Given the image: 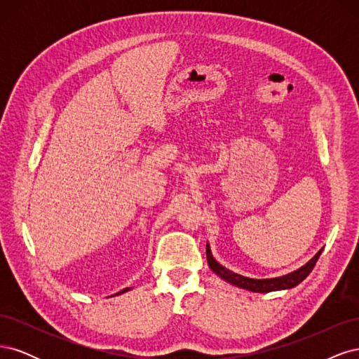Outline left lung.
Segmentation results:
<instances>
[{"instance_id": "1", "label": "left lung", "mask_w": 359, "mask_h": 359, "mask_svg": "<svg viewBox=\"0 0 359 359\" xmlns=\"http://www.w3.org/2000/svg\"><path fill=\"white\" fill-rule=\"evenodd\" d=\"M320 253H322V250H319V252L314 255V257L311 260H309L306 265L301 266L297 271H293V273H290L287 276L276 277V278L257 280V278H248V277L240 276V274H236V273H232V271H229L227 268H224L223 265H220L212 257L210 245L206 244V260H208L210 268L214 271L217 276H220L223 280L227 281V283L235 285V286L241 287V289H247L250 292H259V293L281 290V289H290L293 286L299 285L301 281L311 273V269L314 268V265H316Z\"/></svg>"}]
</instances>
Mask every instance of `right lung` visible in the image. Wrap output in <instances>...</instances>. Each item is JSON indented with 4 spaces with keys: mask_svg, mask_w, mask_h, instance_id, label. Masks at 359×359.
I'll use <instances>...</instances> for the list:
<instances>
[{
    "mask_svg": "<svg viewBox=\"0 0 359 359\" xmlns=\"http://www.w3.org/2000/svg\"><path fill=\"white\" fill-rule=\"evenodd\" d=\"M127 290H130V289H128V287H126V289H123L121 292H118V293H116V295H121V293H124V292H127Z\"/></svg>",
    "mask_w": 359,
    "mask_h": 359,
    "instance_id": "add662e5",
    "label": "right lung"
}]
</instances>
